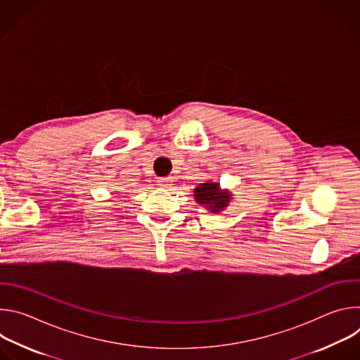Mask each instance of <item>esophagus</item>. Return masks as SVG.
Instances as JSON below:
<instances>
[{
	"mask_svg": "<svg viewBox=\"0 0 360 360\" xmlns=\"http://www.w3.org/2000/svg\"><path fill=\"white\" fill-rule=\"evenodd\" d=\"M157 184L160 186H164L167 188L169 184H171V176H162V178H157Z\"/></svg>",
	"mask_w": 360,
	"mask_h": 360,
	"instance_id": "obj_1",
	"label": "esophagus"
}]
</instances>
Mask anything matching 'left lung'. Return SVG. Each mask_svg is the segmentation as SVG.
<instances>
[{"mask_svg": "<svg viewBox=\"0 0 360 360\" xmlns=\"http://www.w3.org/2000/svg\"><path fill=\"white\" fill-rule=\"evenodd\" d=\"M195 199L199 205H207L212 212H219L225 207H228V202L231 195L228 192H221L219 184L208 182L202 184L193 191Z\"/></svg>", "mask_w": 360, "mask_h": 360, "instance_id": "obj_1", "label": "left lung"}]
</instances>
